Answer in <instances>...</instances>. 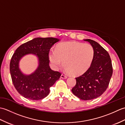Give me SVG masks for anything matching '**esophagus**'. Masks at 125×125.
I'll use <instances>...</instances> for the list:
<instances>
[{"mask_svg":"<svg viewBox=\"0 0 125 125\" xmlns=\"http://www.w3.org/2000/svg\"><path fill=\"white\" fill-rule=\"evenodd\" d=\"M61 77L63 79H66V78H67L68 77H67V76L64 75V74H62L61 76Z\"/></svg>","mask_w":125,"mask_h":125,"instance_id":"34e87169","label":"esophagus"}]
</instances>
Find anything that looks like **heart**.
Masks as SVG:
<instances>
[{"instance_id": "obj_1", "label": "heart", "mask_w": 125, "mask_h": 125, "mask_svg": "<svg viewBox=\"0 0 125 125\" xmlns=\"http://www.w3.org/2000/svg\"><path fill=\"white\" fill-rule=\"evenodd\" d=\"M95 51L91 44L78 42L62 43L50 50L49 59L56 68L63 64L65 70L73 75L77 76L85 73L91 67L94 60Z\"/></svg>"}]
</instances>
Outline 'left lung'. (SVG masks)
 <instances>
[{"label": "left lung", "instance_id": "8db88e82", "mask_svg": "<svg viewBox=\"0 0 125 125\" xmlns=\"http://www.w3.org/2000/svg\"><path fill=\"white\" fill-rule=\"evenodd\" d=\"M84 40L94 47V60L89 69L76 78V84L71 91L79 99L88 100L100 96L106 90L112 75L113 68L106 50L94 40Z\"/></svg>", "mask_w": 125, "mask_h": 125}]
</instances>
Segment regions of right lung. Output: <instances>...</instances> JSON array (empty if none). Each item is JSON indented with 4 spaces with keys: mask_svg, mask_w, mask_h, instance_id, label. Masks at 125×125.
<instances>
[{
    "mask_svg": "<svg viewBox=\"0 0 125 125\" xmlns=\"http://www.w3.org/2000/svg\"><path fill=\"white\" fill-rule=\"evenodd\" d=\"M59 39L37 38L28 41L16 49L10 59V70L15 89L26 98L38 100L49 94L50 87L60 78L61 73L50 69L49 52L51 47ZM32 53L38 56L39 66L30 75L22 74L18 69V61L23 55Z\"/></svg>",
    "mask_w": 125,
    "mask_h": 125,
    "instance_id": "obj_1",
    "label": "right lung"
}]
</instances>
